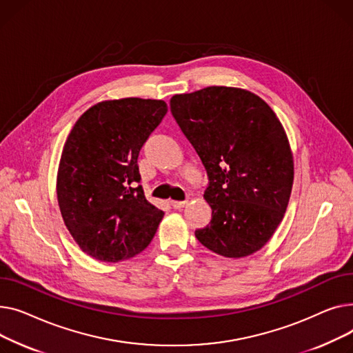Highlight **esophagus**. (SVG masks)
Returning a JSON list of instances; mask_svg holds the SVG:
<instances>
[{
    "label": "esophagus",
    "instance_id": "1",
    "mask_svg": "<svg viewBox=\"0 0 353 353\" xmlns=\"http://www.w3.org/2000/svg\"><path fill=\"white\" fill-rule=\"evenodd\" d=\"M188 203V201H171V205H172V208H175V210H181V208H183V206Z\"/></svg>",
    "mask_w": 353,
    "mask_h": 353
}]
</instances>
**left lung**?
Instances as JSON below:
<instances>
[{
    "instance_id": "8db88e82",
    "label": "left lung",
    "mask_w": 353,
    "mask_h": 353,
    "mask_svg": "<svg viewBox=\"0 0 353 353\" xmlns=\"http://www.w3.org/2000/svg\"><path fill=\"white\" fill-rule=\"evenodd\" d=\"M170 107L210 179L203 198L212 219L196 239L225 258L255 254L283 219L294 185L279 118L261 97L234 87L176 94Z\"/></svg>"
}]
</instances>
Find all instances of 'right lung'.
Wrapping results in <instances>:
<instances>
[{
	"instance_id": "right-lung-1",
	"label": "right lung",
	"mask_w": 353,
	"mask_h": 353,
	"mask_svg": "<svg viewBox=\"0 0 353 353\" xmlns=\"http://www.w3.org/2000/svg\"><path fill=\"white\" fill-rule=\"evenodd\" d=\"M167 111L162 99L101 101L78 118L64 143L57 174L59 211L81 251L97 261L134 258L163 218L135 183L139 151Z\"/></svg>"
}]
</instances>
